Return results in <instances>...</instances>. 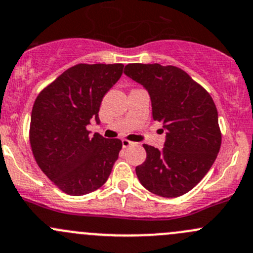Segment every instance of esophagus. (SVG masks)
Segmentation results:
<instances>
[{"label": "esophagus", "instance_id": "1", "mask_svg": "<svg viewBox=\"0 0 253 253\" xmlns=\"http://www.w3.org/2000/svg\"><path fill=\"white\" fill-rule=\"evenodd\" d=\"M122 144H123V147H124V148H126V147H129V146L134 145V142H132V141H130V140L123 139V140H122Z\"/></svg>", "mask_w": 253, "mask_h": 253}]
</instances>
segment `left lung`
<instances>
[{
  "label": "left lung",
  "instance_id": "obj_1",
  "mask_svg": "<svg viewBox=\"0 0 253 253\" xmlns=\"http://www.w3.org/2000/svg\"><path fill=\"white\" fill-rule=\"evenodd\" d=\"M124 73L148 91L153 119L167 131L162 150L144 144L146 161L135 169L137 178L158 196H181L202 180L219 152L217 107L210 93L178 67L132 63Z\"/></svg>",
  "mask_w": 253,
  "mask_h": 253
}]
</instances>
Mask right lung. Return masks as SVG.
Wrapping results in <instances>:
<instances>
[{"label": "right lung", "instance_id": "add662e5", "mask_svg": "<svg viewBox=\"0 0 253 253\" xmlns=\"http://www.w3.org/2000/svg\"><path fill=\"white\" fill-rule=\"evenodd\" d=\"M124 66L77 64L39 93L31 111L29 139L36 163L58 189L72 196L92 192L107 181L122 141L91 136V119Z\"/></svg>", "mask_w": 253, "mask_h": 253}]
</instances>
